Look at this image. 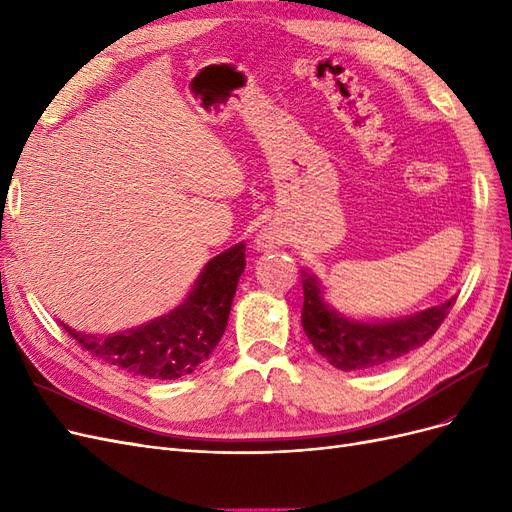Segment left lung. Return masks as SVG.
<instances>
[{
  "mask_svg": "<svg viewBox=\"0 0 512 512\" xmlns=\"http://www.w3.org/2000/svg\"><path fill=\"white\" fill-rule=\"evenodd\" d=\"M302 325L315 351L344 372L381 368L430 340L447 319L455 298L402 319L355 321L332 310L321 293L317 276L302 272Z\"/></svg>",
  "mask_w": 512,
  "mask_h": 512,
  "instance_id": "8db88e82",
  "label": "left lung"
}]
</instances>
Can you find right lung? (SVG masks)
I'll list each match as a JSON object with an SVG mask.
<instances>
[{"label":"right lung","mask_w":512,"mask_h":512,"mask_svg":"<svg viewBox=\"0 0 512 512\" xmlns=\"http://www.w3.org/2000/svg\"><path fill=\"white\" fill-rule=\"evenodd\" d=\"M244 244L210 259L185 302L168 315L121 334H80L63 325L82 349L127 374L174 381L191 374L219 344L244 272Z\"/></svg>","instance_id":"1"}]
</instances>
